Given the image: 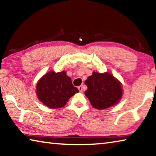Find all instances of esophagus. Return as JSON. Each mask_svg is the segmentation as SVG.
Returning a JSON list of instances; mask_svg holds the SVG:
<instances>
[{
    "mask_svg": "<svg viewBox=\"0 0 156 156\" xmlns=\"http://www.w3.org/2000/svg\"><path fill=\"white\" fill-rule=\"evenodd\" d=\"M78 89L79 91H80V92H83V90H84V87H83V85H80V86L78 87Z\"/></svg>",
    "mask_w": 156,
    "mask_h": 156,
    "instance_id": "34e87169",
    "label": "esophagus"
}]
</instances>
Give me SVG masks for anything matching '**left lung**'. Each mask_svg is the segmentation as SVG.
I'll return each instance as SVG.
<instances>
[{
    "label": "left lung",
    "instance_id": "8db88e82",
    "mask_svg": "<svg viewBox=\"0 0 156 156\" xmlns=\"http://www.w3.org/2000/svg\"><path fill=\"white\" fill-rule=\"evenodd\" d=\"M84 83L87 86L84 94L97 109H106L118 104L122 98V84L109 73L93 72Z\"/></svg>",
    "mask_w": 156,
    "mask_h": 156
}]
</instances>
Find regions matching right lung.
<instances>
[{
    "mask_svg": "<svg viewBox=\"0 0 156 156\" xmlns=\"http://www.w3.org/2000/svg\"><path fill=\"white\" fill-rule=\"evenodd\" d=\"M66 73L65 71L58 73L51 71L45 73L36 84L37 97L50 109L64 107L68 100L79 91Z\"/></svg>",
    "mask_w": 156,
    "mask_h": 156,
    "instance_id": "obj_1",
    "label": "right lung"
}]
</instances>
